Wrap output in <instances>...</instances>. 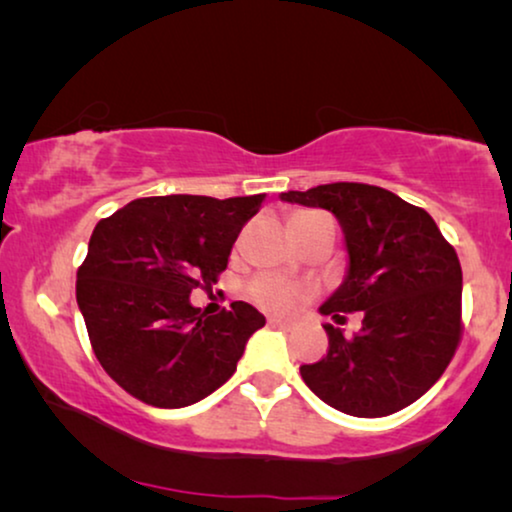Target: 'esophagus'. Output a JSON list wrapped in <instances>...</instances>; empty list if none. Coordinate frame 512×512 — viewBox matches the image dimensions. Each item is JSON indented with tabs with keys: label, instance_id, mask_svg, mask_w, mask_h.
Returning a JSON list of instances; mask_svg holds the SVG:
<instances>
[{
	"label": "esophagus",
	"instance_id": "1",
	"mask_svg": "<svg viewBox=\"0 0 512 512\" xmlns=\"http://www.w3.org/2000/svg\"><path fill=\"white\" fill-rule=\"evenodd\" d=\"M268 324L277 326V328H284V331H291V328H293V321H284V319H277V317H270Z\"/></svg>",
	"mask_w": 512,
	"mask_h": 512
}]
</instances>
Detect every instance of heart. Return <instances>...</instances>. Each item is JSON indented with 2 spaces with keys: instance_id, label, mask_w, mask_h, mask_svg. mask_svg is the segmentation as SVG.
<instances>
[{
  "instance_id": "b5f03b06",
  "label": "heart",
  "mask_w": 512,
  "mask_h": 512,
  "mask_svg": "<svg viewBox=\"0 0 512 512\" xmlns=\"http://www.w3.org/2000/svg\"><path fill=\"white\" fill-rule=\"evenodd\" d=\"M307 216V214H298ZM296 216V219H298ZM247 296L254 300V303L265 312L272 314H286L296 307L300 300L310 296V286L289 282V279L270 275V272H263V275H256L247 286Z\"/></svg>"
}]
</instances>
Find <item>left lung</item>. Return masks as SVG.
Returning a JSON list of instances; mask_svg holds the SVG:
<instances>
[{
    "label": "left lung",
    "instance_id": "1",
    "mask_svg": "<svg viewBox=\"0 0 512 512\" xmlns=\"http://www.w3.org/2000/svg\"><path fill=\"white\" fill-rule=\"evenodd\" d=\"M335 214L349 270L321 314L361 312L352 338L326 324L328 354L300 366L307 387L354 417H387L424 396L461 340L457 251L422 207L387 188L338 181L279 195Z\"/></svg>",
    "mask_w": 512,
    "mask_h": 512
}]
</instances>
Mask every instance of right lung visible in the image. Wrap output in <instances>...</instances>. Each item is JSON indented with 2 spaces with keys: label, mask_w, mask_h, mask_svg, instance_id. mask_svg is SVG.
<instances>
[{
  "label": "right lung",
  "mask_w": 512,
  "mask_h": 512,
  "mask_svg": "<svg viewBox=\"0 0 512 512\" xmlns=\"http://www.w3.org/2000/svg\"><path fill=\"white\" fill-rule=\"evenodd\" d=\"M263 200L156 195L97 223L76 272V303L97 361L130 396L186 408L235 373L265 317L242 300L207 314L191 305V291L216 284Z\"/></svg>",
  "instance_id": "1"
}]
</instances>
